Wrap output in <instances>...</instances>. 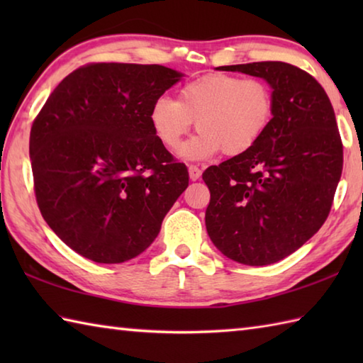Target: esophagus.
Here are the masks:
<instances>
[{
  "mask_svg": "<svg viewBox=\"0 0 363 363\" xmlns=\"http://www.w3.org/2000/svg\"><path fill=\"white\" fill-rule=\"evenodd\" d=\"M189 176L191 181H198L201 177V169H199L196 165H190L189 167Z\"/></svg>",
  "mask_w": 363,
  "mask_h": 363,
  "instance_id": "34e87169",
  "label": "esophagus"
}]
</instances>
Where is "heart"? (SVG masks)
Wrapping results in <instances>:
<instances>
[{
	"mask_svg": "<svg viewBox=\"0 0 363 363\" xmlns=\"http://www.w3.org/2000/svg\"><path fill=\"white\" fill-rule=\"evenodd\" d=\"M274 115L273 90L265 81L212 73L179 89L177 101L162 96L150 112L162 145L174 150L194 126L199 133L182 146L186 159H207L248 152L265 135Z\"/></svg>",
	"mask_w": 363,
	"mask_h": 363,
	"instance_id": "1",
	"label": "heart"
}]
</instances>
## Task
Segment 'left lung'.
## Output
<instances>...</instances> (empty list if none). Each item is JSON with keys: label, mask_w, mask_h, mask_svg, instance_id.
<instances>
[{"label": "left lung", "mask_w": 363, "mask_h": 363, "mask_svg": "<svg viewBox=\"0 0 363 363\" xmlns=\"http://www.w3.org/2000/svg\"><path fill=\"white\" fill-rule=\"evenodd\" d=\"M265 79L274 115L248 152L203 173L211 190L206 228L212 243L238 264H274L318 233L343 168L335 113L318 81L285 62L218 67Z\"/></svg>", "instance_id": "left-lung-1"}]
</instances>
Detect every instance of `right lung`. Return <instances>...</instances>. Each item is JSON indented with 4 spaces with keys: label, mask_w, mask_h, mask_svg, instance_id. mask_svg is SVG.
I'll list each match as a JSON object with an SVG mask.
<instances>
[{
    "label": "right lung",
    "mask_w": 363,
    "mask_h": 363,
    "mask_svg": "<svg viewBox=\"0 0 363 363\" xmlns=\"http://www.w3.org/2000/svg\"><path fill=\"white\" fill-rule=\"evenodd\" d=\"M181 78L162 65L89 64L68 74L35 117L29 156L38 209L82 257L134 259L187 189V167L150 120L152 104Z\"/></svg>",
    "instance_id": "1"
}]
</instances>
